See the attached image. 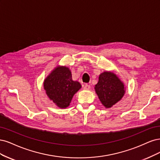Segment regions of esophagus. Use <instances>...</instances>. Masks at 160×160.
Returning <instances> with one entry per match:
<instances>
[{
  "mask_svg": "<svg viewBox=\"0 0 160 160\" xmlns=\"http://www.w3.org/2000/svg\"><path fill=\"white\" fill-rule=\"evenodd\" d=\"M90 85L87 84L84 85V89L85 90H90Z\"/></svg>",
  "mask_w": 160,
  "mask_h": 160,
  "instance_id": "1",
  "label": "esophagus"
}]
</instances>
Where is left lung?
<instances>
[{
  "instance_id": "8db88e82",
  "label": "left lung",
  "mask_w": 160,
  "mask_h": 160,
  "mask_svg": "<svg viewBox=\"0 0 160 160\" xmlns=\"http://www.w3.org/2000/svg\"><path fill=\"white\" fill-rule=\"evenodd\" d=\"M94 89L102 104L106 108H110L120 101L126 92L123 82L110 71H105L100 74Z\"/></svg>"
}]
</instances>
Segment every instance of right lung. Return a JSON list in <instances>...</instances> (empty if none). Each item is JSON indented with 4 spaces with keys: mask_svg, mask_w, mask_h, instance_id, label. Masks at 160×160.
Listing matches in <instances>:
<instances>
[{
    "mask_svg": "<svg viewBox=\"0 0 160 160\" xmlns=\"http://www.w3.org/2000/svg\"><path fill=\"white\" fill-rule=\"evenodd\" d=\"M44 88L49 99L60 108L70 106L74 95L82 86L73 80L72 72L66 66H58L44 80Z\"/></svg>",
    "mask_w": 160,
    "mask_h": 160,
    "instance_id": "add662e5",
    "label": "right lung"
}]
</instances>
